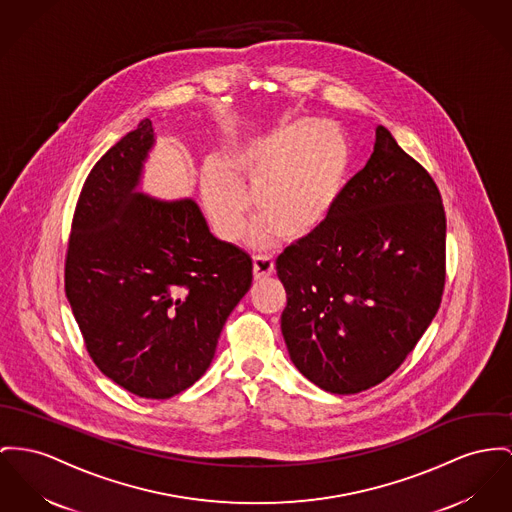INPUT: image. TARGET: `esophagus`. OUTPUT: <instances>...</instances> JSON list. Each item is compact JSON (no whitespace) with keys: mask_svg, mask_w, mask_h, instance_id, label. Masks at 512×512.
<instances>
[{"mask_svg":"<svg viewBox=\"0 0 512 512\" xmlns=\"http://www.w3.org/2000/svg\"><path fill=\"white\" fill-rule=\"evenodd\" d=\"M254 266H252V273H254V279L256 281H264V279H268L270 275H272L273 270H275V264H273L272 258L270 256H262V254H258V256H254Z\"/></svg>","mask_w":512,"mask_h":512,"instance_id":"34e87169","label":"esophagus"}]
</instances>
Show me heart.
I'll return each instance as SVG.
<instances>
[{"label":"heart","instance_id":"heart-1","mask_svg":"<svg viewBox=\"0 0 512 512\" xmlns=\"http://www.w3.org/2000/svg\"><path fill=\"white\" fill-rule=\"evenodd\" d=\"M349 172V147L332 124L301 118L237 143L221 161H207L202 198L217 237L237 240L248 213V194L260 213L250 242L277 237L297 242L316 235L340 204Z\"/></svg>","mask_w":512,"mask_h":512}]
</instances>
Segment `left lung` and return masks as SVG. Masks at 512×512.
I'll use <instances>...</instances> for the list:
<instances>
[{"label": "left lung", "instance_id": "1", "mask_svg": "<svg viewBox=\"0 0 512 512\" xmlns=\"http://www.w3.org/2000/svg\"><path fill=\"white\" fill-rule=\"evenodd\" d=\"M446 217L441 192L384 128L330 221L287 246L281 332L291 361L332 394L392 375L441 307Z\"/></svg>", "mask_w": 512, "mask_h": 512}]
</instances>
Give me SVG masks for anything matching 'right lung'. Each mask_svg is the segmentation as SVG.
<instances>
[{
  "label": "right lung",
  "instance_id": "add662e5",
  "mask_svg": "<svg viewBox=\"0 0 512 512\" xmlns=\"http://www.w3.org/2000/svg\"><path fill=\"white\" fill-rule=\"evenodd\" d=\"M153 143L145 118L89 172L71 223L66 295L101 373L139 398L167 400L211 365L252 285V258L215 239L194 200L137 192Z\"/></svg>",
  "mask_w": 512,
  "mask_h": 512
}]
</instances>
